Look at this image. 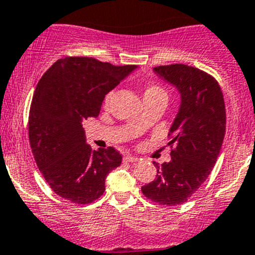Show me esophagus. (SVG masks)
Masks as SVG:
<instances>
[{
  "label": "esophagus",
  "instance_id": "1",
  "mask_svg": "<svg viewBox=\"0 0 255 255\" xmlns=\"http://www.w3.org/2000/svg\"><path fill=\"white\" fill-rule=\"evenodd\" d=\"M123 160L127 161V163H138L139 161V159L135 158V156H130V155H127L123 158Z\"/></svg>",
  "mask_w": 255,
  "mask_h": 255
}]
</instances>
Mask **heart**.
Segmentation results:
<instances>
[{
  "instance_id": "heart-1",
  "label": "heart",
  "mask_w": 255,
  "mask_h": 255,
  "mask_svg": "<svg viewBox=\"0 0 255 255\" xmlns=\"http://www.w3.org/2000/svg\"><path fill=\"white\" fill-rule=\"evenodd\" d=\"M158 95H165V91L163 90V87H160L159 85L155 84H149L146 85V87L144 89L143 92V97H153V96H158ZM112 99V92H109L105 97V105H109L110 101Z\"/></svg>"
}]
</instances>
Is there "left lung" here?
<instances>
[{"instance_id": "8db88e82", "label": "left lung", "mask_w": 255, "mask_h": 255, "mask_svg": "<svg viewBox=\"0 0 255 255\" xmlns=\"http://www.w3.org/2000/svg\"><path fill=\"white\" fill-rule=\"evenodd\" d=\"M179 90L181 104L169 130L171 160L158 165L156 179L144 185L146 199L165 206L186 202L206 181L220 155L226 133L222 90L213 76L194 66L171 64L154 68Z\"/></svg>"}]
</instances>
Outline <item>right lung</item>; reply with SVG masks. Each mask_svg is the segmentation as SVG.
I'll list each match as a JSON object with an SVG mask.
<instances>
[{
    "mask_svg": "<svg viewBox=\"0 0 255 255\" xmlns=\"http://www.w3.org/2000/svg\"><path fill=\"white\" fill-rule=\"evenodd\" d=\"M135 68L66 56L38 82L29 110V144L45 181L63 199L78 205L96 201L106 176L122 163L113 146L92 150L82 121L97 117L105 96Z\"/></svg>",
    "mask_w": 255,
    "mask_h": 255,
    "instance_id": "obj_1",
    "label": "right lung"
}]
</instances>
